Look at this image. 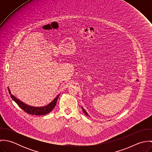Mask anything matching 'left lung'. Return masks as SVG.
Listing matches in <instances>:
<instances>
[{"mask_svg":"<svg viewBox=\"0 0 152 152\" xmlns=\"http://www.w3.org/2000/svg\"><path fill=\"white\" fill-rule=\"evenodd\" d=\"M82 109H83V112H84V113H85V114H86V115H87V116H89V115H88V113H87V112H86V110H84V109L83 108V107H82Z\"/></svg>","mask_w":152,"mask_h":152,"instance_id":"8db88e82","label":"left lung"}]
</instances>
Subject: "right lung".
<instances>
[{"label": "right lung", "mask_w": 152, "mask_h": 152, "mask_svg": "<svg viewBox=\"0 0 152 152\" xmlns=\"http://www.w3.org/2000/svg\"><path fill=\"white\" fill-rule=\"evenodd\" d=\"M9 94H10V96L12 98V99L18 105V106L23 109L25 112L31 114V115H45L50 112H51L53 109L54 108L56 104L57 99L58 98V96L60 95H58L50 104H49L48 105L44 107H30L29 105H27L24 103H23L22 101H19L18 99L16 97H15L12 94H11V92L8 89Z\"/></svg>", "instance_id": "right-lung-1"}]
</instances>
